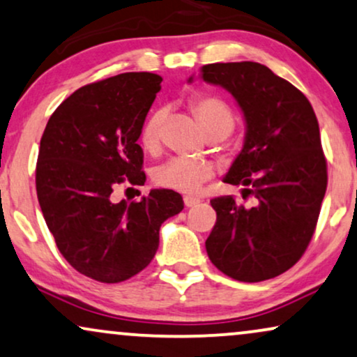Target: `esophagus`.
Wrapping results in <instances>:
<instances>
[{"label": "esophagus", "mask_w": 357, "mask_h": 357, "mask_svg": "<svg viewBox=\"0 0 357 357\" xmlns=\"http://www.w3.org/2000/svg\"><path fill=\"white\" fill-rule=\"evenodd\" d=\"M183 203H185V206H195L197 203H200V198H197V197H183Z\"/></svg>", "instance_id": "esophagus-1"}]
</instances>
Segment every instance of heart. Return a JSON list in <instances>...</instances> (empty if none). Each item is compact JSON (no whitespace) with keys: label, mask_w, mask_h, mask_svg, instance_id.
Listing matches in <instances>:
<instances>
[{"label":"heart","mask_w":357,"mask_h":357,"mask_svg":"<svg viewBox=\"0 0 357 357\" xmlns=\"http://www.w3.org/2000/svg\"><path fill=\"white\" fill-rule=\"evenodd\" d=\"M188 108L200 124L203 132L213 141L225 139L233 132L236 114L225 100L213 95H198L188 101ZM164 111L157 109L149 114L141 128V144L147 152H155L160 146V129L164 123ZM215 174L210 160L172 159L160 165L152 174V180L162 188L180 193H195Z\"/></svg>","instance_id":"obj_1"}]
</instances>
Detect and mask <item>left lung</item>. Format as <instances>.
I'll list each match as a JSON object with an SVG mask.
<instances>
[{"label":"left lung","mask_w":357,"mask_h":357,"mask_svg":"<svg viewBox=\"0 0 357 357\" xmlns=\"http://www.w3.org/2000/svg\"><path fill=\"white\" fill-rule=\"evenodd\" d=\"M203 80L231 91L248 132L226 183L233 195L210 202L216 223L205 246L210 261L231 279L262 282L284 274L307 251L328 185L317 114L298 88L257 62L208 63Z\"/></svg>","instance_id":"obj_1"}]
</instances>
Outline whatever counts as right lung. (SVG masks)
<instances>
[{"instance_id": "1", "label": "right lung", "mask_w": 357, "mask_h": 357, "mask_svg": "<svg viewBox=\"0 0 357 357\" xmlns=\"http://www.w3.org/2000/svg\"><path fill=\"white\" fill-rule=\"evenodd\" d=\"M160 82L128 72L88 83L60 103L40 137L36 190L45 223L73 269L103 284L146 269L160 225L183 208L174 190L113 200L121 185L146 182L137 139Z\"/></svg>"}]
</instances>
